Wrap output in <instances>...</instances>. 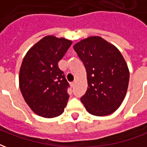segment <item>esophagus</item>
Wrapping results in <instances>:
<instances>
[{
  "label": "esophagus",
  "mask_w": 147,
  "mask_h": 147,
  "mask_svg": "<svg viewBox=\"0 0 147 147\" xmlns=\"http://www.w3.org/2000/svg\"><path fill=\"white\" fill-rule=\"evenodd\" d=\"M76 82L75 81V82H72V83H71V86H72V87H74V86H76Z\"/></svg>",
  "instance_id": "34e87169"
}]
</instances>
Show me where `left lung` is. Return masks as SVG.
I'll use <instances>...</instances> for the list:
<instances>
[{"label":"left lung","mask_w":147,"mask_h":147,"mask_svg":"<svg viewBox=\"0 0 147 147\" xmlns=\"http://www.w3.org/2000/svg\"><path fill=\"white\" fill-rule=\"evenodd\" d=\"M85 66L88 88L80 98L94 116H107L120 107L126 95L129 70L120 52L101 37H90L74 45Z\"/></svg>","instance_id":"left-lung-1"}]
</instances>
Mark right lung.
<instances>
[{"label":"right lung","instance_id":"1","mask_svg":"<svg viewBox=\"0 0 147 147\" xmlns=\"http://www.w3.org/2000/svg\"><path fill=\"white\" fill-rule=\"evenodd\" d=\"M72 42L45 36L29 49L20 71V88L34 113L45 118L60 116L69 98V83L58 67Z\"/></svg>","mask_w":147,"mask_h":147}]
</instances>
